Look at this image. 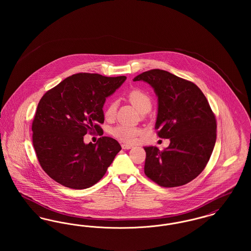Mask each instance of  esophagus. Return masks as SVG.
<instances>
[{
  "label": "esophagus",
  "instance_id": "esophagus-1",
  "mask_svg": "<svg viewBox=\"0 0 251 251\" xmlns=\"http://www.w3.org/2000/svg\"><path fill=\"white\" fill-rule=\"evenodd\" d=\"M121 147H122V149L123 150H130L132 148V146L131 145H128V144H122L121 145Z\"/></svg>",
  "mask_w": 251,
  "mask_h": 251
}]
</instances>
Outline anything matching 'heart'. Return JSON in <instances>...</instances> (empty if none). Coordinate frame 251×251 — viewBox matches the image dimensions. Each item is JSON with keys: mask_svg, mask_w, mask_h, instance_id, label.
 Masks as SVG:
<instances>
[{"mask_svg": "<svg viewBox=\"0 0 251 251\" xmlns=\"http://www.w3.org/2000/svg\"><path fill=\"white\" fill-rule=\"evenodd\" d=\"M128 99L134 107L141 113L150 111L151 108V97L140 89H132L128 94ZM117 101L112 100L104 111V116L107 120H113L117 112ZM111 134L125 143H134L142 134V130L137 127H131L124 124H119L111 129Z\"/></svg>", "mask_w": 251, "mask_h": 251, "instance_id": "b5f03b06", "label": "heart"}]
</instances>
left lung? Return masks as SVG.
Instances as JSON below:
<instances>
[{
  "label": "left lung",
  "instance_id": "8db88e82",
  "mask_svg": "<svg viewBox=\"0 0 251 251\" xmlns=\"http://www.w3.org/2000/svg\"><path fill=\"white\" fill-rule=\"evenodd\" d=\"M150 84L158 97L157 134L170 144L163 151L145 147L144 171L163 187H177L197 178L212 155L216 120L202 91L190 81L162 70H151L134 79Z\"/></svg>",
  "mask_w": 251,
  "mask_h": 251
}]
</instances>
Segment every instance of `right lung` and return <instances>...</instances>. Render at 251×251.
Wrapping results in <instances>:
<instances>
[{
    "mask_svg": "<svg viewBox=\"0 0 251 251\" xmlns=\"http://www.w3.org/2000/svg\"><path fill=\"white\" fill-rule=\"evenodd\" d=\"M126 80L97 73H77L47 91L38 102L32 124L37 160L49 176L72 189L91 187L106 173L121 150L102 136L85 144L87 133L100 132L103 104Z\"/></svg>",
    "mask_w": 251,
    "mask_h": 251,
    "instance_id": "add662e5",
    "label": "right lung"
}]
</instances>
